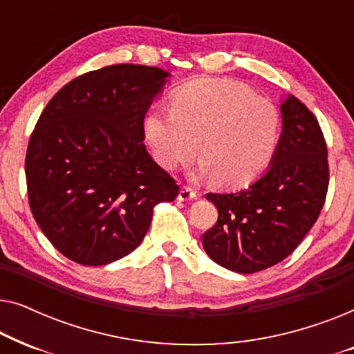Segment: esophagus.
<instances>
[{
  "instance_id": "esophagus-1",
  "label": "esophagus",
  "mask_w": 354,
  "mask_h": 354,
  "mask_svg": "<svg viewBox=\"0 0 354 354\" xmlns=\"http://www.w3.org/2000/svg\"><path fill=\"white\" fill-rule=\"evenodd\" d=\"M196 198V192H193L190 187H182L178 192V200L180 201H192Z\"/></svg>"
}]
</instances>
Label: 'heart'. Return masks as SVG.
Returning <instances> with one entry per match:
<instances>
[{
	"label": "heart",
	"instance_id": "1",
	"mask_svg": "<svg viewBox=\"0 0 354 354\" xmlns=\"http://www.w3.org/2000/svg\"><path fill=\"white\" fill-rule=\"evenodd\" d=\"M279 108L266 96L229 79H198L178 88L171 108L149 111L143 133L166 171L201 159L193 178L216 177L219 185L243 187L272 162L280 142Z\"/></svg>",
	"mask_w": 354,
	"mask_h": 354
}]
</instances>
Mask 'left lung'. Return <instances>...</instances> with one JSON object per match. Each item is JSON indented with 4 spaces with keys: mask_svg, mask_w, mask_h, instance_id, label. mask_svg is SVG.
Listing matches in <instances>:
<instances>
[{
    "mask_svg": "<svg viewBox=\"0 0 354 354\" xmlns=\"http://www.w3.org/2000/svg\"><path fill=\"white\" fill-rule=\"evenodd\" d=\"M282 133L266 172L235 193H207L219 212L203 248L222 268L253 274L280 263L317 221L328 187L317 119L293 95L280 101Z\"/></svg>",
    "mask_w": 354,
    "mask_h": 354,
    "instance_id": "1",
    "label": "left lung"
}]
</instances>
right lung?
<instances>
[{
    "instance_id": "add662e5",
    "label": "right lung",
    "mask_w": 354,
    "mask_h": 354,
    "mask_svg": "<svg viewBox=\"0 0 354 354\" xmlns=\"http://www.w3.org/2000/svg\"><path fill=\"white\" fill-rule=\"evenodd\" d=\"M171 74L115 64L62 86L28 142L26 177L37 224L82 266L118 261L142 243L153 207L178 185L145 148L143 119Z\"/></svg>"
}]
</instances>
